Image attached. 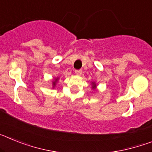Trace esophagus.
I'll return each instance as SVG.
<instances>
[{
    "mask_svg": "<svg viewBox=\"0 0 152 152\" xmlns=\"http://www.w3.org/2000/svg\"><path fill=\"white\" fill-rule=\"evenodd\" d=\"M75 74H76V75H77V76H80V75H82V71H81V70H76V71H75Z\"/></svg>",
    "mask_w": 152,
    "mask_h": 152,
    "instance_id": "34e87169",
    "label": "esophagus"
}]
</instances>
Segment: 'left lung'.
Here are the masks:
<instances>
[{"label": "left lung", "instance_id": "1", "mask_svg": "<svg viewBox=\"0 0 152 152\" xmlns=\"http://www.w3.org/2000/svg\"><path fill=\"white\" fill-rule=\"evenodd\" d=\"M96 84H95L94 82H93L92 83V88H93V89H95V88H96Z\"/></svg>", "mask_w": 152, "mask_h": 152}]
</instances>
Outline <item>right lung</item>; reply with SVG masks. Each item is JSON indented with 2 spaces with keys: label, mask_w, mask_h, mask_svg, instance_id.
<instances>
[{
  "label": "right lung",
  "mask_w": 152,
  "mask_h": 152,
  "mask_svg": "<svg viewBox=\"0 0 152 152\" xmlns=\"http://www.w3.org/2000/svg\"><path fill=\"white\" fill-rule=\"evenodd\" d=\"M58 77H57V78L55 79L54 81H53V82H52V85H53V88H54L55 86H56V83H57V81H58Z\"/></svg>",
  "instance_id": "add662e5"
}]
</instances>
